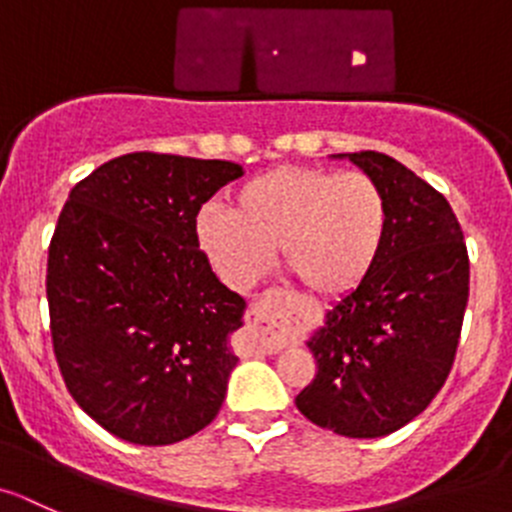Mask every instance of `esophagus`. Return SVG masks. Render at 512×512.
Listing matches in <instances>:
<instances>
[{
    "mask_svg": "<svg viewBox=\"0 0 512 512\" xmlns=\"http://www.w3.org/2000/svg\"><path fill=\"white\" fill-rule=\"evenodd\" d=\"M245 321L252 336V346L262 353H278L290 333L295 331V318L288 313L278 295H267V298L252 303Z\"/></svg>",
    "mask_w": 512,
    "mask_h": 512,
    "instance_id": "34e87169",
    "label": "esophagus"
}]
</instances>
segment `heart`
I'll list each match as a JSON object with an SVG mask.
<instances>
[{"instance_id": "obj_1", "label": "heart", "mask_w": 512, "mask_h": 512, "mask_svg": "<svg viewBox=\"0 0 512 512\" xmlns=\"http://www.w3.org/2000/svg\"><path fill=\"white\" fill-rule=\"evenodd\" d=\"M386 227L389 204L374 176L315 166L265 171L237 189L234 209L209 204L197 217L199 245L232 288H252L280 247L285 267L326 298L369 278Z\"/></svg>"}]
</instances>
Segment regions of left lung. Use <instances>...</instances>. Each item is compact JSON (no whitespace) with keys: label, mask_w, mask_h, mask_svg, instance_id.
<instances>
[{"label":"left lung","mask_w":512,"mask_h":512,"mask_svg":"<svg viewBox=\"0 0 512 512\" xmlns=\"http://www.w3.org/2000/svg\"><path fill=\"white\" fill-rule=\"evenodd\" d=\"M336 159L379 181L389 227L369 278L310 336L318 374L295 396V407L318 427L374 439L419 417L450 376L470 260L460 222L434 186L379 151Z\"/></svg>","instance_id":"obj_1"}]
</instances>
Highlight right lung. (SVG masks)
<instances>
[{
    "label": "right lung",
    "instance_id": "right-lung-1",
    "mask_svg": "<svg viewBox=\"0 0 512 512\" xmlns=\"http://www.w3.org/2000/svg\"><path fill=\"white\" fill-rule=\"evenodd\" d=\"M245 174L138 151L73 186L47 257L57 366L88 417L133 444H174L217 417L245 300L199 250L197 214Z\"/></svg>",
    "mask_w": 512,
    "mask_h": 512
}]
</instances>
